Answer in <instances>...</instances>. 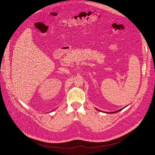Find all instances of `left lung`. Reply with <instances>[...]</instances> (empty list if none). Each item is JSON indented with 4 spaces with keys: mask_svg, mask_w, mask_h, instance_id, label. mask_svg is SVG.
Wrapping results in <instances>:
<instances>
[{
    "mask_svg": "<svg viewBox=\"0 0 155 155\" xmlns=\"http://www.w3.org/2000/svg\"><path fill=\"white\" fill-rule=\"evenodd\" d=\"M128 106V105H127ZM127 106H125V107H124L123 108H122V109H119V110H116V111H114V112H106V113H109V114H114V113H116V112H119V111H120V110H122L123 109H124L125 107H126ZM97 110H98V111H100V112H103V111H101V110H99V109H96Z\"/></svg>",
    "mask_w": 155,
    "mask_h": 155,
    "instance_id": "obj_1",
    "label": "left lung"
}]
</instances>
